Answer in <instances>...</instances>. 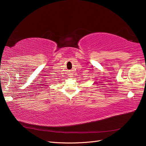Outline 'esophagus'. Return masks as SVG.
I'll use <instances>...</instances> for the list:
<instances>
[{
	"mask_svg": "<svg viewBox=\"0 0 146 146\" xmlns=\"http://www.w3.org/2000/svg\"><path fill=\"white\" fill-rule=\"evenodd\" d=\"M70 76H71V77H72V75H70Z\"/></svg>",
	"mask_w": 146,
	"mask_h": 146,
	"instance_id": "1",
	"label": "esophagus"
}]
</instances>
